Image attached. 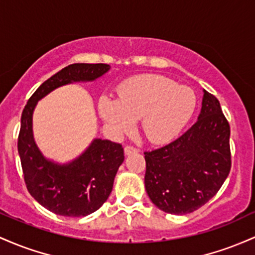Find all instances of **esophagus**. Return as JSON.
Segmentation results:
<instances>
[{
	"mask_svg": "<svg viewBox=\"0 0 255 255\" xmlns=\"http://www.w3.org/2000/svg\"><path fill=\"white\" fill-rule=\"evenodd\" d=\"M138 151V148L135 147V145H127L125 147V154H132V153H137Z\"/></svg>",
	"mask_w": 255,
	"mask_h": 255,
	"instance_id": "34e87169",
	"label": "esophagus"
}]
</instances>
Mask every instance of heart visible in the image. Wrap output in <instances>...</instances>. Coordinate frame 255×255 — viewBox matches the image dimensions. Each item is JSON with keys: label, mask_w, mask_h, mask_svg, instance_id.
<instances>
[{"label": "heart", "mask_w": 255, "mask_h": 255, "mask_svg": "<svg viewBox=\"0 0 255 255\" xmlns=\"http://www.w3.org/2000/svg\"><path fill=\"white\" fill-rule=\"evenodd\" d=\"M196 107V96L187 87L160 74H143L123 83L118 97L102 96L99 112L116 132H125L133 119L141 118L148 141L162 143L174 138L187 125Z\"/></svg>", "instance_id": "b5f03b06"}]
</instances>
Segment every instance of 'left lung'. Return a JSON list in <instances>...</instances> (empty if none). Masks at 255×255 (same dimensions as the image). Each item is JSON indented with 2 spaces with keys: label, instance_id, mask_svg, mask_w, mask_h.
<instances>
[{
  "label": "left lung",
  "instance_id": "8db88e82",
  "mask_svg": "<svg viewBox=\"0 0 255 255\" xmlns=\"http://www.w3.org/2000/svg\"><path fill=\"white\" fill-rule=\"evenodd\" d=\"M144 184L156 207L171 214L199 210L218 193L231 168L230 125L205 90L199 119L168 144L144 151Z\"/></svg>",
  "mask_w": 255,
  "mask_h": 255
}]
</instances>
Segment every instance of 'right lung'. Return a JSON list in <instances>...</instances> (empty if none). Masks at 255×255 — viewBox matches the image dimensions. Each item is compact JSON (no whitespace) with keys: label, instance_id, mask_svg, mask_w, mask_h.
Returning <instances> with one entry per match:
<instances>
[{"label":"right lung","instance_id":"right-lung-1","mask_svg":"<svg viewBox=\"0 0 255 255\" xmlns=\"http://www.w3.org/2000/svg\"><path fill=\"white\" fill-rule=\"evenodd\" d=\"M110 70L107 64H72L47 79L28 99L21 114L18 150L28 193L43 207L65 217H85L99 210L112 193L114 177L124 161V148L110 139H94L68 165L43 158L32 136L37 101L51 90L79 81H94Z\"/></svg>","mask_w":255,"mask_h":255}]
</instances>
